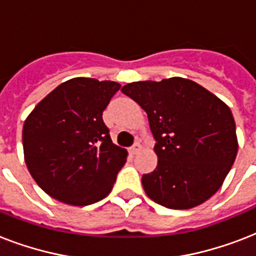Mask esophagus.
Listing matches in <instances>:
<instances>
[{"label": "esophagus", "instance_id": "esophagus-1", "mask_svg": "<svg viewBox=\"0 0 256 256\" xmlns=\"http://www.w3.org/2000/svg\"><path fill=\"white\" fill-rule=\"evenodd\" d=\"M140 144H136L134 146H132V148H128V152H130V154H132V156H136V152H140Z\"/></svg>", "mask_w": 256, "mask_h": 256}]
</instances>
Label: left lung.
Segmentation results:
<instances>
[{
    "mask_svg": "<svg viewBox=\"0 0 256 256\" xmlns=\"http://www.w3.org/2000/svg\"><path fill=\"white\" fill-rule=\"evenodd\" d=\"M122 92L148 112L158 164L142 176L144 192L158 204L186 210L220 188L238 152L230 108L186 78L132 82Z\"/></svg>",
    "mask_w": 256,
    "mask_h": 256,
    "instance_id": "left-lung-1",
    "label": "left lung"
}]
</instances>
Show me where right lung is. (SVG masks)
<instances>
[{
  "instance_id": "1",
  "label": "right lung",
  "mask_w": 256,
  "mask_h": 256,
  "mask_svg": "<svg viewBox=\"0 0 256 256\" xmlns=\"http://www.w3.org/2000/svg\"><path fill=\"white\" fill-rule=\"evenodd\" d=\"M120 88L118 82L73 78L49 92L25 120V164L52 198L88 206L110 194L128 152L112 144L102 112Z\"/></svg>"
}]
</instances>
